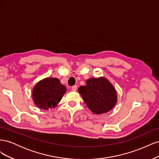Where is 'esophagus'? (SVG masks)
Instances as JSON below:
<instances>
[{
    "label": "esophagus",
    "instance_id": "esophagus-1",
    "mask_svg": "<svg viewBox=\"0 0 159 159\" xmlns=\"http://www.w3.org/2000/svg\"><path fill=\"white\" fill-rule=\"evenodd\" d=\"M76 89H77V86H76V85L72 86V87H71V90H72V91H76Z\"/></svg>",
    "mask_w": 159,
    "mask_h": 159
}]
</instances>
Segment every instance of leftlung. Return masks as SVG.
Returning a JSON list of instances; mask_svg holds the SVG:
<instances>
[{
	"label": "left lung",
	"instance_id": "left-lung-1",
	"mask_svg": "<svg viewBox=\"0 0 159 159\" xmlns=\"http://www.w3.org/2000/svg\"><path fill=\"white\" fill-rule=\"evenodd\" d=\"M88 108L95 114L107 113L117 102V93L113 85L105 78H90L86 85L78 89Z\"/></svg>",
	"mask_w": 159,
	"mask_h": 159
}]
</instances>
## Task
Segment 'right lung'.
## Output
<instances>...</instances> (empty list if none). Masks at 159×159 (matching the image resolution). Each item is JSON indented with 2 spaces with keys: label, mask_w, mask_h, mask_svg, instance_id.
<instances>
[{
  "label": "right lung",
  "mask_w": 159,
  "mask_h": 159,
  "mask_svg": "<svg viewBox=\"0 0 159 159\" xmlns=\"http://www.w3.org/2000/svg\"><path fill=\"white\" fill-rule=\"evenodd\" d=\"M66 88L57 78H47L39 81L32 91L33 100L43 109L55 107L66 93Z\"/></svg>",
  "instance_id": "obj_1"
}]
</instances>
